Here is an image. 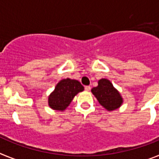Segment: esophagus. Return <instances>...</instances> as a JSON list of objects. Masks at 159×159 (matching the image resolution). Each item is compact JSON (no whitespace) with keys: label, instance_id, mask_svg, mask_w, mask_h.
Listing matches in <instances>:
<instances>
[{"label":"esophagus","instance_id":"1","mask_svg":"<svg viewBox=\"0 0 159 159\" xmlns=\"http://www.w3.org/2000/svg\"><path fill=\"white\" fill-rule=\"evenodd\" d=\"M85 90H86L87 92H89L90 90H91V87H90V86H85Z\"/></svg>","mask_w":159,"mask_h":159}]
</instances>
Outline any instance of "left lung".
<instances>
[{
    "instance_id": "8db88e82",
    "label": "left lung",
    "mask_w": 159,
    "mask_h": 159,
    "mask_svg": "<svg viewBox=\"0 0 159 159\" xmlns=\"http://www.w3.org/2000/svg\"><path fill=\"white\" fill-rule=\"evenodd\" d=\"M92 92L99 104L108 111L116 110L123 104V99L121 94L107 79L99 80L98 86L92 88Z\"/></svg>"
}]
</instances>
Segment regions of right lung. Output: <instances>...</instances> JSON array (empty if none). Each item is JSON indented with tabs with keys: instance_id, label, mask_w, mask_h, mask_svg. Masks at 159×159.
<instances>
[{
	"instance_id": "1",
	"label": "right lung",
	"mask_w": 159,
	"mask_h": 159,
	"mask_svg": "<svg viewBox=\"0 0 159 159\" xmlns=\"http://www.w3.org/2000/svg\"><path fill=\"white\" fill-rule=\"evenodd\" d=\"M84 90V86L75 80H61L48 96V106L52 110L64 111L69 106L74 97Z\"/></svg>"
}]
</instances>
